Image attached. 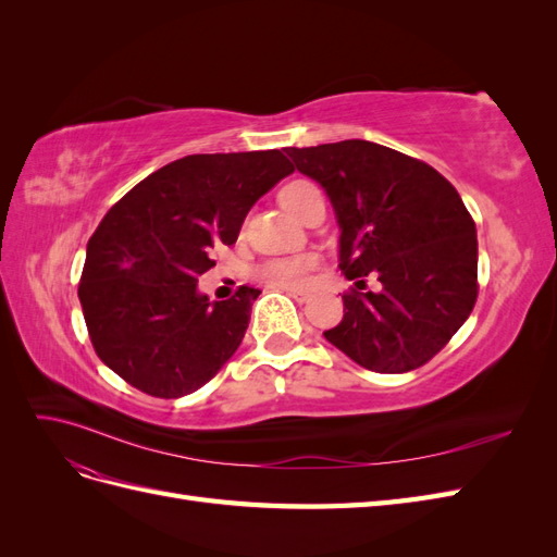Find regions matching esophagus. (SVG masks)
I'll return each instance as SVG.
<instances>
[{"label": "esophagus", "instance_id": "1", "mask_svg": "<svg viewBox=\"0 0 557 557\" xmlns=\"http://www.w3.org/2000/svg\"><path fill=\"white\" fill-rule=\"evenodd\" d=\"M283 293H288L295 301H307L309 299V293L307 290H295V288H278Z\"/></svg>", "mask_w": 557, "mask_h": 557}]
</instances>
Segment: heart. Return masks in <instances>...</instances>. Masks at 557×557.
I'll use <instances>...</instances> for the list:
<instances>
[{
    "mask_svg": "<svg viewBox=\"0 0 557 557\" xmlns=\"http://www.w3.org/2000/svg\"><path fill=\"white\" fill-rule=\"evenodd\" d=\"M318 190L313 183L309 181H290L285 188L281 190L278 199L281 207L288 211L290 215L297 213L301 207V201L309 193ZM315 260L311 256H295V258H276V260H267L256 269L258 281H262L269 288H305L309 283V274L313 272Z\"/></svg>",
    "mask_w": 557,
    "mask_h": 557,
    "instance_id": "b5f03b06",
    "label": "heart"
}]
</instances>
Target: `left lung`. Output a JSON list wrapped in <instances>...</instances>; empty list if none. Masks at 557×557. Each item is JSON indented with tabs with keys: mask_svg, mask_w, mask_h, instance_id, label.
I'll return each mask as SVG.
<instances>
[{
	"mask_svg": "<svg viewBox=\"0 0 557 557\" xmlns=\"http://www.w3.org/2000/svg\"><path fill=\"white\" fill-rule=\"evenodd\" d=\"M285 153L327 193L342 230L339 269L356 281L325 339L379 374L423 367L479 295L476 225L458 190L430 164L362 139ZM369 273L381 292L366 290Z\"/></svg>",
	"mask_w": 557,
	"mask_h": 557,
	"instance_id": "obj_1",
	"label": "left lung"
}]
</instances>
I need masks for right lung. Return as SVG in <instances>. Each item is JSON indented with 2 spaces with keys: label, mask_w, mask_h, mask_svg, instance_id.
Here are the masks:
<instances>
[{
  "label": "right lung",
  "mask_w": 557,
  "mask_h": 557,
  "mask_svg": "<svg viewBox=\"0 0 557 557\" xmlns=\"http://www.w3.org/2000/svg\"><path fill=\"white\" fill-rule=\"evenodd\" d=\"M281 150L188 156L109 209L88 242L78 299L99 360L137 391L176 399L239 348L260 290L209 301L197 278L237 242L256 201L293 174Z\"/></svg>",
  "instance_id": "obj_1"
}]
</instances>
